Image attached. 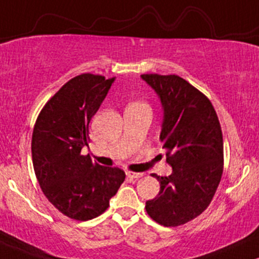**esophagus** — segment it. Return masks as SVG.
I'll list each match as a JSON object with an SVG mask.
<instances>
[{
    "mask_svg": "<svg viewBox=\"0 0 259 259\" xmlns=\"http://www.w3.org/2000/svg\"><path fill=\"white\" fill-rule=\"evenodd\" d=\"M126 177L132 178V180H138V178L143 177V173H136V172H126Z\"/></svg>",
    "mask_w": 259,
    "mask_h": 259,
    "instance_id": "34e87169",
    "label": "esophagus"
}]
</instances>
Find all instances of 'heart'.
I'll return each mask as SVG.
<instances>
[{
    "instance_id": "1",
    "label": "heart",
    "mask_w": 259,
    "mask_h": 259,
    "mask_svg": "<svg viewBox=\"0 0 259 259\" xmlns=\"http://www.w3.org/2000/svg\"><path fill=\"white\" fill-rule=\"evenodd\" d=\"M133 104H143V103H133Z\"/></svg>"
}]
</instances>
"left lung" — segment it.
Here are the masks:
<instances>
[{"mask_svg":"<svg viewBox=\"0 0 259 259\" xmlns=\"http://www.w3.org/2000/svg\"><path fill=\"white\" fill-rule=\"evenodd\" d=\"M141 78L160 98L162 149L172 175L160 177V193L146 201L149 217L163 226L193 220L211 203L224 171V141L219 118L204 93L177 75L146 73Z\"/></svg>","mask_w":259,"mask_h":259,"instance_id":"1","label":"left lung"}]
</instances>
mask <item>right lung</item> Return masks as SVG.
Returning <instances> with one entry per match:
<instances>
[{
  "label": "right lung",
  "mask_w": 259,
  "mask_h": 259,
  "mask_svg": "<svg viewBox=\"0 0 259 259\" xmlns=\"http://www.w3.org/2000/svg\"><path fill=\"white\" fill-rule=\"evenodd\" d=\"M114 79L93 73L71 78L47 102L34 125L36 180L48 200L73 220L103 214L125 180L123 169L101 166L81 153L90 139L91 119Z\"/></svg>",
  "instance_id": "add662e5"
}]
</instances>
